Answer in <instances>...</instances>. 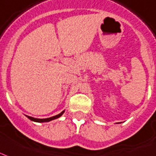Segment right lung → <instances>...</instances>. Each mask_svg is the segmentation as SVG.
<instances>
[{
  "label": "right lung",
  "instance_id": "add662e5",
  "mask_svg": "<svg viewBox=\"0 0 156 156\" xmlns=\"http://www.w3.org/2000/svg\"><path fill=\"white\" fill-rule=\"evenodd\" d=\"M64 112H65V111H62V112L60 113V114H59V115H55V116H53V117L48 118V119H35V118L30 117V116H27V117H28L30 120L35 121V122H39V123H43V122H49V121L53 120V119H55L57 118L60 117V116L64 114Z\"/></svg>",
  "mask_w": 156,
  "mask_h": 156
}]
</instances>
